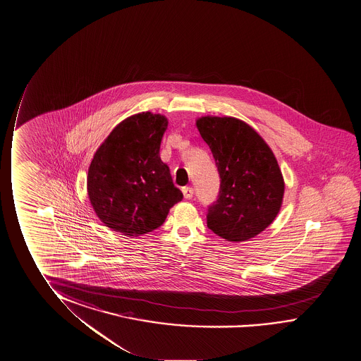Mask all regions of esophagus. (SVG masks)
Masks as SVG:
<instances>
[{
    "mask_svg": "<svg viewBox=\"0 0 361 361\" xmlns=\"http://www.w3.org/2000/svg\"><path fill=\"white\" fill-rule=\"evenodd\" d=\"M182 192H183L185 200H192L193 198L194 189L192 187H183Z\"/></svg>",
    "mask_w": 361,
    "mask_h": 361,
    "instance_id": "34e87169",
    "label": "esophagus"
}]
</instances>
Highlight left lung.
Segmentation results:
<instances>
[{"label": "left lung", "instance_id": "obj_1", "mask_svg": "<svg viewBox=\"0 0 361 361\" xmlns=\"http://www.w3.org/2000/svg\"><path fill=\"white\" fill-rule=\"evenodd\" d=\"M197 128L212 151L221 178L219 194L208 207L207 226L229 242L258 235L279 213L284 180L269 145L233 117H202Z\"/></svg>", "mask_w": 361, "mask_h": 361}]
</instances>
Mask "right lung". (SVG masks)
Listing matches in <instances>:
<instances>
[{
    "instance_id": "add662e5",
    "label": "right lung",
    "mask_w": 361,
    "mask_h": 361,
    "mask_svg": "<svg viewBox=\"0 0 361 361\" xmlns=\"http://www.w3.org/2000/svg\"><path fill=\"white\" fill-rule=\"evenodd\" d=\"M164 116H130L98 148L88 169L87 190L98 218L128 237L154 231L183 200L159 157L167 130Z\"/></svg>"
}]
</instances>
